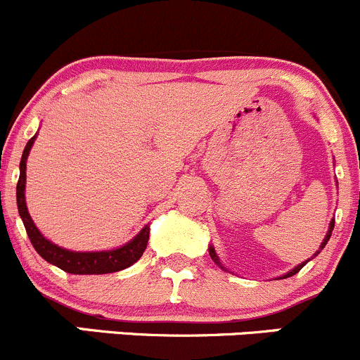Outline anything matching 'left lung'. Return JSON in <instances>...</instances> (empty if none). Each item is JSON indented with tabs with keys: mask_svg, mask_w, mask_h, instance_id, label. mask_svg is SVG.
Wrapping results in <instances>:
<instances>
[{
	"mask_svg": "<svg viewBox=\"0 0 360 360\" xmlns=\"http://www.w3.org/2000/svg\"><path fill=\"white\" fill-rule=\"evenodd\" d=\"M333 228H335V221H331V224H330V231H328V236H326V240H324V241H323V245H321V248H324V247H326L328 240H330V236H331V231H333ZM210 257H212V259H214V262H215V264H219V259H217V255H215L214 248H212V247H210ZM307 262H309V260H307ZM307 262H304V264H300V266H297V267H295V269H293V271H290V272H288V274H286V276H283V278H290V276L297 274V272H298V271H300V269H302V267H304V266H305V264H307ZM219 266H221V264H219ZM221 267H222V266H221ZM222 269H224V267H222Z\"/></svg>",
	"mask_w": 360,
	"mask_h": 360,
	"instance_id": "8db88e82",
	"label": "left lung"
}]
</instances>
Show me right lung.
<instances>
[{
    "label": "right lung",
    "instance_id": "add662e5",
    "mask_svg": "<svg viewBox=\"0 0 360 360\" xmlns=\"http://www.w3.org/2000/svg\"><path fill=\"white\" fill-rule=\"evenodd\" d=\"M34 138L29 139V143L25 145L24 153H22L20 160V177H18L17 183V207L18 214H20L22 221H24L25 231H27V236L32 243V247L36 248V252L43 257L46 262L53 264V266L60 267L62 271L70 272V274H108V272H117L122 271L126 267L132 266L134 262H138L141 259L143 252L146 250L150 238V228L141 229V233L129 241L124 247L117 250H108V252H70V250L60 248L56 245H53L51 241H48L43 234L39 233V229L34 226L32 219H30L27 207H25V160L29 157V150L32 146Z\"/></svg>",
    "mask_w": 360,
    "mask_h": 360
}]
</instances>
